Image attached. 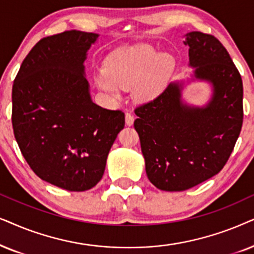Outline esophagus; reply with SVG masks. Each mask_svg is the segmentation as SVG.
Listing matches in <instances>:
<instances>
[{"mask_svg":"<svg viewBox=\"0 0 254 254\" xmlns=\"http://www.w3.org/2000/svg\"><path fill=\"white\" fill-rule=\"evenodd\" d=\"M133 121H134V117L132 116V114L131 113L125 114V124H127V127H131V125L133 124Z\"/></svg>","mask_w":254,"mask_h":254,"instance_id":"obj_1","label":"esophagus"}]
</instances>
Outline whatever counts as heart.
Masks as SVG:
<instances>
[{
  "label": "heart",
  "instance_id": "heart-1",
  "mask_svg": "<svg viewBox=\"0 0 254 254\" xmlns=\"http://www.w3.org/2000/svg\"><path fill=\"white\" fill-rule=\"evenodd\" d=\"M175 67L173 57L159 54L148 44L121 47L104 62V72L95 76V84L114 99L121 89L136 86L134 94L140 101H152L164 92Z\"/></svg>",
  "mask_w": 254,
  "mask_h": 254
}]
</instances>
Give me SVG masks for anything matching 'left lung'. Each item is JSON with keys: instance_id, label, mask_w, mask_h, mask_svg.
<instances>
[{"instance_id": "8db88e82", "label": "left lung", "mask_w": 254, "mask_h": 254, "mask_svg": "<svg viewBox=\"0 0 254 254\" xmlns=\"http://www.w3.org/2000/svg\"><path fill=\"white\" fill-rule=\"evenodd\" d=\"M190 81L211 86L204 106L182 99L186 82L175 81L151 102L134 110L148 180L158 189L182 191L219 173L233 151L243 124V81L228 51L211 35L192 31Z\"/></svg>"}]
</instances>
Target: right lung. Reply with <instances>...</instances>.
Masks as SVG:
<instances>
[{
  "label": "right lung",
  "mask_w": 254,
  "mask_h": 254,
  "mask_svg": "<svg viewBox=\"0 0 254 254\" xmlns=\"http://www.w3.org/2000/svg\"><path fill=\"white\" fill-rule=\"evenodd\" d=\"M97 33L70 30L39 40L23 60L12 86V127L31 170L69 191L93 188L124 127L121 110L92 101L84 74Z\"/></svg>",
  "instance_id": "obj_1"
}]
</instances>
